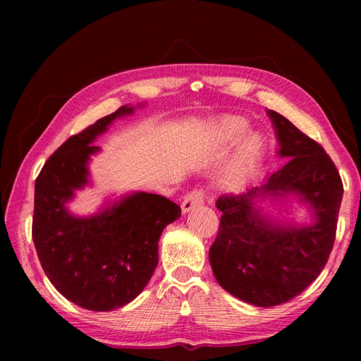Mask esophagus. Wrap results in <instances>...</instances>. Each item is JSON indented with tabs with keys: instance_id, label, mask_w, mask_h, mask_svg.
I'll return each mask as SVG.
<instances>
[{
	"instance_id": "1",
	"label": "esophagus",
	"mask_w": 361,
	"mask_h": 361,
	"mask_svg": "<svg viewBox=\"0 0 361 361\" xmlns=\"http://www.w3.org/2000/svg\"><path fill=\"white\" fill-rule=\"evenodd\" d=\"M204 190L203 189H194L192 192H189L185 198H183L181 203V211L189 212L190 209L197 208V206H202L204 203Z\"/></svg>"
}]
</instances>
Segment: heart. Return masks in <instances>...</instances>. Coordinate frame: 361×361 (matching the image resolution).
I'll list each match as a JSON object with an SVG mask.
<instances>
[{"label":"heart","instance_id":"heart-1","mask_svg":"<svg viewBox=\"0 0 361 361\" xmlns=\"http://www.w3.org/2000/svg\"><path fill=\"white\" fill-rule=\"evenodd\" d=\"M248 127V122L237 118V116H226L224 119L217 121L214 124L208 136H206V145L209 149L224 147V145L231 144L239 140V137L245 133V130ZM260 149V140L257 135H250L247 140L242 142V145L237 150L231 163L226 167V171L221 176V185L226 189H235L242 185L245 176H247L251 164L255 163Z\"/></svg>","mask_w":361,"mask_h":361}]
</instances>
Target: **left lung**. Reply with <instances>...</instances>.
Masks as SVG:
<instances>
[{"label":"left lung","instance_id":"obj_1","mask_svg":"<svg viewBox=\"0 0 361 361\" xmlns=\"http://www.w3.org/2000/svg\"><path fill=\"white\" fill-rule=\"evenodd\" d=\"M287 164L262 188L243 195L219 197V234L209 250L217 282L245 302L271 307L298 296L326 267L334 248L343 198V181L323 145L288 119L268 111ZM296 192L309 201L319 220L305 228L265 224L252 208L257 193Z\"/></svg>","mask_w":361,"mask_h":361}]
</instances>
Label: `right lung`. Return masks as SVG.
<instances>
[{"mask_svg":"<svg viewBox=\"0 0 361 361\" xmlns=\"http://www.w3.org/2000/svg\"><path fill=\"white\" fill-rule=\"evenodd\" d=\"M119 110L73 135L46 161L35 180L32 240L48 279L71 302L110 312L141 293L158 265L163 229L181 216L169 198L137 192L99 216L79 219L65 209L74 189L87 185L91 144Z\"/></svg>","mask_w":361,"mask_h":361,"instance_id":"right-lung-1","label":"right lung"}]
</instances>
